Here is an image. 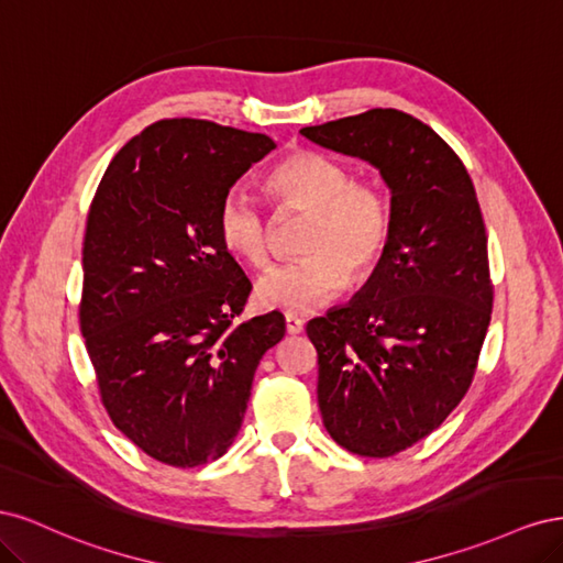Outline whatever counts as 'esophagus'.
<instances>
[{"instance_id": "1", "label": "esophagus", "mask_w": 563, "mask_h": 563, "mask_svg": "<svg viewBox=\"0 0 563 563\" xmlns=\"http://www.w3.org/2000/svg\"><path fill=\"white\" fill-rule=\"evenodd\" d=\"M284 321H286V333H291V335L300 333L302 327H305V321L298 314H291V312H286Z\"/></svg>"}]
</instances>
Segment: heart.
<instances>
[{"label":"heart","instance_id":"1","mask_svg":"<svg viewBox=\"0 0 563 563\" xmlns=\"http://www.w3.org/2000/svg\"><path fill=\"white\" fill-rule=\"evenodd\" d=\"M263 185L277 207L312 213L300 240L305 255L272 265L258 282V300L267 308L308 312L343 291L347 277L376 269L391 234V203L378 183L352 180L343 162L300 150L272 166ZM216 232L236 261L267 263L269 220L242 187L220 199Z\"/></svg>","mask_w":563,"mask_h":563}]
</instances>
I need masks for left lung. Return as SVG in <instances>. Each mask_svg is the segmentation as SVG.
<instances>
[{
	"instance_id": "1",
	"label": "left lung",
	"mask_w": 563,
	"mask_h": 563,
	"mask_svg": "<svg viewBox=\"0 0 563 563\" xmlns=\"http://www.w3.org/2000/svg\"><path fill=\"white\" fill-rule=\"evenodd\" d=\"M391 190V234L345 308L308 321L335 444L389 457L434 432L472 385L493 308L486 228L465 164L420 119L376 108L300 129Z\"/></svg>"
}]
</instances>
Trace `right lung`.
Here are the masks:
<instances>
[{
  "mask_svg": "<svg viewBox=\"0 0 563 563\" xmlns=\"http://www.w3.org/2000/svg\"><path fill=\"white\" fill-rule=\"evenodd\" d=\"M265 133L162 119L110 162L87 218L79 327L100 401L150 457L197 467L240 432L282 312L236 321L251 282L216 232L218 203L275 150Z\"/></svg>",
  "mask_w": 563,
  "mask_h": 563,
  "instance_id": "1",
  "label": "right lung"
}]
</instances>
